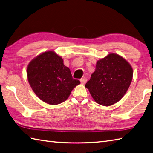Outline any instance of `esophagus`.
I'll list each match as a JSON object with an SVG mask.
<instances>
[{
	"label": "esophagus",
	"instance_id": "obj_1",
	"mask_svg": "<svg viewBox=\"0 0 153 153\" xmlns=\"http://www.w3.org/2000/svg\"><path fill=\"white\" fill-rule=\"evenodd\" d=\"M87 82V79L85 78V77H84V78H82L80 79V82L82 84H85Z\"/></svg>",
	"mask_w": 153,
	"mask_h": 153
}]
</instances>
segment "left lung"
<instances>
[{
	"label": "left lung",
	"instance_id": "8db88e82",
	"mask_svg": "<svg viewBox=\"0 0 153 153\" xmlns=\"http://www.w3.org/2000/svg\"><path fill=\"white\" fill-rule=\"evenodd\" d=\"M132 77L131 65L118 54L111 53L97 61L95 71L85 87L96 102L108 106L125 95Z\"/></svg>",
	"mask_w": 153,
	"mask_h": 153
}]
</instances>
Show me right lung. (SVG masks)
I'll use <instances>...</instances> for the list:
<instances>
[{"label":"right lung","mask_w":153,"mask_h":153,"mask_svg":"<svg viewBox=\"0 0 153 153\" xmlns=\"http://www.w3.org/2000/svg\"><path fill=\"white\" fill-rule=\"evenodd\" d=\"M30 85L45 102L56 105L65 101L80 82L73 79L63 59L54 51L39 55L29 64L27 70Z\"/></svg>","instance_id":"1"}]
</instances>
